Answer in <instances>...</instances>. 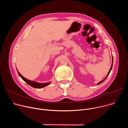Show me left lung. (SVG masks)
<instances>
[{
  "mask_svg": "<svg viewBox=\"0 0 128 128\" xmlns=\"http://www.w3.org/2000/svg\"><path fill=\"white\" fill-rule=\"evenodd\" d=\"M112 57V66H111V67H110V70H109V72H108V74H107V75L104 78V80H103L102 81H101V82H98V84H97V85H98V84H100L101 83H102L103 82H104V80H105L106 78L108 76V75H109V74H110V71L112 70V65H113V57Z\"/></svg>",
  "mask_w": 128,
  "mask_h": 128,
  "instance_id": "left-lung-1",
  "label": "left lung"
}]
</instances>
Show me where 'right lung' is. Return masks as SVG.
Returning <instances> with one entry per match:
<instances>
[{"label":"right lung","instance_id":"obj_1","mask_svg":"<svg viewBox=\"0 0 128 128\" xmlns=\"http://www.w3.org/2000/svg\"><path fill=\"white\" fill-rule=\"evenodd\" d=\"M17 70V69H16ZM18 73V74H19V76L22 78V79L25 81L28 84H29V86H31L36 88H42L44 86H46L49 85L51 82H45V83H40V82H36L34 81H32V80H28L27 79H26V78H25L24 76H23L18 71V70H17Z\"/></svg>","mask_w":128,"mask_h":128}]
</instances>
